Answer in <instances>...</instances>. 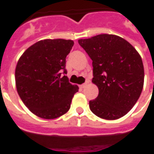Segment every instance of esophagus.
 I'll list each match as a JSON object with an SVG mask.
<instances>
[{
    "mask_svg": "<svg viewBox=\"0 0 154 154\" xmlns=\"http://www.w3.org/2000/svg\"><path fill=\"white\" fill-rule=\"evenodd\" d=\"M86 85H87L86 83H85V84H83V85H79V88H81V89H84V88H85V86H86Z\"/></svg>",
    "mask_w": 154,
    "mask_h": 154,
    "instance_id": "obj_1",
    "label": "esophagus"
}]
</instances>
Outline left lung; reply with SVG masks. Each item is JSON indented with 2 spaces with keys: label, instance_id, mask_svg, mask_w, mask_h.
Wrapping results in <instances>:
<instances>
[{
  "label": "left lung",
  "instance_id": "obj_1",
  "mask_svg": "<svg viewBox=\"0 0 154 154\" xmlns=\"http://www.w3.org/2000/svg\"><path fill=\"white\" fill-rule=\"evenodd\" d=\"M78 42L92 60V82L99 88V95L89 101L90 110L109 120L124 116L143 90L141 56L127 40L114 35H98Z\"/></svg>",
  "mask_w": 154,
  "mask_h": 154
}]
</instances>
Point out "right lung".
Returning <instances> with one entry per match:
<instances>
[{
    "label": "right lung",
    "mask_w": 154,
    "mask_h": 154,
    "mask_svg": "<svg viewBox=\"0 0 154 154\" xmlns=\"http://www.w3.org/2000/svg\"><path fill=\"white\" fill-rule=\"evenodd\" d=\"M74 41L43 40L27 49L16 68V89L25 105L36 116L53 119L68 112L79 87L65 75L66 56Z\"/></svg>",
    "instance_id": "1"
}]
</instances>
